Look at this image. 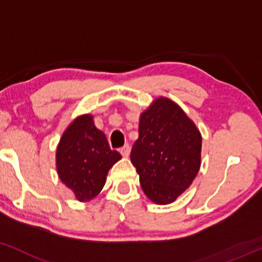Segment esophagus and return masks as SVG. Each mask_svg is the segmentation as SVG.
I'll return each instance as SVG.
<instances>
[{"label": "esophagus", "mask_w": 262, "mask_h": 262, "mask_svg": "<svg viewBox=\"0 0 262 262\" xmlns=\"http://www.w3.org/2000/svg\"><path fill=\"white\" fill-rule=\"evenodd\" d=\"M119 152L122 154L123 157H128L129 152H130V146H129V144H125L124 146H122L121 149H119Z\"/></svg>", "instance_id": "34e87169"}]
</instances>
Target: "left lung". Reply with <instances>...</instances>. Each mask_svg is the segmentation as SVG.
<instances>
[{
	"label": "left lung",
	"mask_w": 262,
	"mask_h": 262,
	"mask_svg": "<svg viewBox=\"0 0 262 262\" xmlns=\"http://www.w3.org/2000/svg\"><path fill=\"white\" fill-rule=\"evenodd\" d=\"M145 195L159 205L174 201L196 177L201 134L177 103L159 97L140 115L130 152Z\"/></svg>",
	"instance_id": "8db88e82"
}]
</instances>
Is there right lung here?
<instances>
[{
    "label": "right lung",
    "mask_w": 262,
    "mask_h": 262,
    "mask_svg": "<svg viewBox=\"0 0 262 262\" xmlns=\"http://www.w3.org/2000/svg\"><path fill=\"white\" fill-rule=\"evenodd\" d=\"M122 159L111 150L106 135L95 127L93 116L74 119L62 134L56 151L58 177L77 200L88 203L102 190L107 173Z\"/></svg>",
    "instance_id": "obj_1"
}]
</instances>
